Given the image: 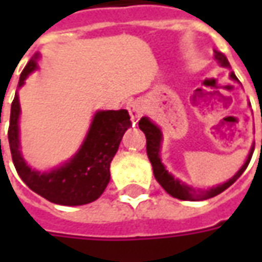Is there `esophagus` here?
<instances>
[{"label":"esophagus","mask_w":262,"mask_h":262,"mask_svg":"<svg viewBox=\"0 0 262 262\" xmlns=\"http://www.w3.org/2000/svg\"><path fill=\"white\" fill-rule=\"evenodd\" d=\"M127 109H129V114H130V118L132 120H133V123H136L137 120L142 118L143 115V105L140 102H137V101H135V102H132L129 106H127Z\"/></svg>","instance_id":"esophagus-1"}]
</instances>
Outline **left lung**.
I'll return each mask as SVG.
<instances>
[{
  "label": "left lung",
  "mask_w": 262,
  "mask_h": 262,
  "mask_svg": "<svg viewBox=\"0 0 262 262\" xmlns=\"http://www.w3.org/2000/svg\"><path fill=\"white\" fill-rule=\"evenodd\" d=\"M214 59L217 60L223 67H229L230 66L227 59H226V56H223L219 52H214ZM230 77L234 81H238L236 75H234V73H231ZM139 127L146 135V140H147V143H146L147 144L146 146V148H147V156L150 163L153 165V172L156 180L167 191V193H170L171 196L177 198V199H181V201H205V199H209V198H213L216 195L222 193L225 189L230 187L231 184H234L240 178V176L244 172V170L247 168L248 163L251 160V156L254 153V148H251L244 165H243L240 170L237 171L236 176H233V178H230L227 182L222 184V185H217L216 188H210L208 191H199V189L196 191L193 188L188 187L187 184H184L180 180L174 178L168 171L165 170L164 164L161 163V159H160V147H161L163 135H161V130H160L159 126L154 125L151 120L144 116V118L139 120Z\"/></svg>",
  "instance_id": "obj_1"
}]
</instances>
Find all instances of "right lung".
Wrapping results in <instances>:
<instances>
[{
	"label": "right lung",
	"mask_w": 262,
	"mask_h": 262,
	"mask_svg": "<svg viewBox=\"0 0 262 262\" xmlns=\"http://www.w3.org/2000/svg\"><path fill=\"white\" fill-rule=\"evenodd\" d=\"M37 57L39 56L36 54L31 59L20 73L18 86L24 85L26 77L37 69ZM19 114V98L18 94H15L11 105L8 142L12 161L22 181L33 192L57 205L77 206L97 201L111 180V161L119 148L125 132L130 127L129 112L126 109L97 112L92 119L91 127L86 133L85 140L74 157L61 167L49 172L32 170L29 165H26L20 154L18 126Z\"/></svg>",
	"instance_id": "obj_1"
}]
</instances>
